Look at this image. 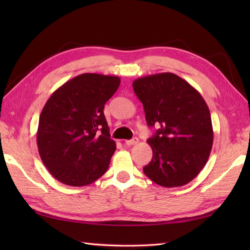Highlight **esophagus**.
<instances>
[{"label": "esophagus", "mask_w": 250, "mask_h": 250, "mask_svg": "<svg viewBox=\"0 0 250 250\" xmlns=\"http://www.w3.org/2000/svg\"><path fill=\"white\" fill-rule=\"evenodd\" d=\"M137 143H139V139H133V140H126V141H125V145H126V146H133V145H135V144H137Z\"/></svg>", "instance_id": "1"}]
</instances>
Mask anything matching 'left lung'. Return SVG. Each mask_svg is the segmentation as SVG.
Returning <instances> with one entry per match:
<instances>
[{
	"label": "left lung",
	"instance_id": "1",
	"mask_svg": "<svg viewBox=\"0 0 250 250\" xmlns=\"http://www.w3.org/2000/svg\"><path fill=\"white\" fill-rule=\"evenodd\" d=\"M144 106L151 161L144 173L163 187L190 183L205 167L213 146L210 113L198 90L173 73L137 78L132 83Z\"/></svg>",
	"mask_w": 250,
	"mask_h": 250
}]
</instances>
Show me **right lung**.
<instances>
[{"label": "right lung", "mask_w": 250, "mask_h": 250, "mask_svg": "<svg viewBox=\"0 0 250 250\" xmlns=\"http://www.w3.org/2000/svg\"><path fill=\"white\" fill-rule=\"evenodd\" d=\"M120 78L84 73L58 88L42 110L36 142L42 161L62 184L83 187L107 171L116 143L104 105Z\"/></svg>", "instance_id": "obj_1"}]
</instances>
